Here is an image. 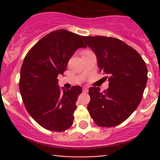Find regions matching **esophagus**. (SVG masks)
I'll return each mask as SVG.
<instances>
[{"label":"esophagus","mask_w":160,"mask_h":160,"mask_svg":"<svg viewBox=\"0 0 160 160\" xmlns=\"http://www.w3.org/2000/svg\"><path fill=\"white\" fill-rule=\"evenodd\" d=\"M82 92H88V88L87 87H83L82 88Z\"/></svg>","instance_id":"obj_1"}]
</instances>
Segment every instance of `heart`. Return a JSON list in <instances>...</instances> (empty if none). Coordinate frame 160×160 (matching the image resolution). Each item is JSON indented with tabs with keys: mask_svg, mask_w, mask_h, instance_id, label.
Returning a JSON list of instances; mask_svg holds the SVG:
<instances>
[{
	"mask_svg": "<svg viewBox=\"0 0 160 160\" xmlns=\"http://www.w3.org/2000/svg\"><path fill=\"white\" fill-rule=\"evenodd\" d=\"M89 51H88V50H85V51H83V52H82V54H85V53H87V52H89Z\"/></svg>",
	"mask_w": 160,
	"mask_h": 160,
	"instance_id": "b5f03b06",
	"label": "heart"
}]
</instances>
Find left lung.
Returning a JSON list of instances; mask_svg holds the SVG:
<instances>
[{"mask_svg": "<svg viewBox=\"0 0 160 160\" xmlns=\"http://www.w3.org/2000/svg\"><path fill=\"white\" fill-rule=\"evenodd\" d=\"M96 56L99 71L106 74L109 87L101 92L90 87L87 106L97 126L120 124L136 110L148 82V68L136 50L122 40L109 37H82Z\"/></svg>", "mask_w": 160, "mask_h": 160, "instance_id": "obj_1", "label": "left lung"}]
</instances>
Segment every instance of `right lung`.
<instances>
[{"mask_svg": "<svg viewBox=\"0 0 160 160\" xmlns=\"http://www.w3.org/2000/svg\"><path fill=\"white\" fill-rule=\"evenodd\" d=\"M80 35L65 29L47 34L24 58L20 71L19 90L27 111L40 126L63 132L73 124L76 102L82 88L58 86L68 62L79 48H86Z\"/></svg>", "mask_w": 160, "mask_h": 160, "instance_id": "right-lung-1", "label": "right lung"}]
</instances>
